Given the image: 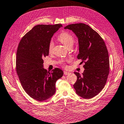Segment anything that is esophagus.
Returning <instances> with one entry per match:
<instances>
[{"instance_id": "1", "label": "esophagus", "mask_w": 124, "mask_h": 124, "mask_svg": "<svg viewBox=\"0 0 124 124\" xmlns=\"http://www.w3.org/2000/svg\"><path fill=\"white\" fill-rule=\"evenodd\" d=\"M70 74V72L67 71H64V75H67Z\"/></svg>"}]
</instances>
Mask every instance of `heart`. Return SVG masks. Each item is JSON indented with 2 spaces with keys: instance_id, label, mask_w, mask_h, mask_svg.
Instances as JSON below:
<instances>
[{
  "instance_id": "b5f03b06",
  "label": "heart",
  "mask_w": 124,
  "mask_h": 124,
  "mask_svg": "<svg viewBox=\"0 0 124 124\" xmlns=\"http://www.w3.org/2000/svg\"><path fill=\"white\" fill-rule=\"evenodd\" d=\"M58 40H59L62 44H63L67 48L72 47L74 42V39L72 35L68 32L64 31L61 33L58 36ZM54 46V43L52 41H50L48 46V50L49 52L52 51Z\"/></svg>"
}]
</instances>
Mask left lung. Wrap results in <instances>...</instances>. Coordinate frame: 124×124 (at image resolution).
Returning a JSON list of instances; mask_svg holds the SVG:
<instances>
[{
    "instance_id": "left-lung-1",
    "label": "left lung",
    "mask_w": 124,
    "mask_h": 124,
    "mask_svg": "<svg viewBox=\"0 0 124 124\" xmlns=\"http://www.w3.org/2000/svg\"><path fill=\"white\" fill-rule=\"evenodd\" d=\"M71 30L78 39L79 54L83 73L74 72L77 81L74 84L76 93L85 99L94 97L101 91L106 83L110 69L108 51L103 39L88 25L74 23L65 27Z\"/></svg>"
}]
</instances>
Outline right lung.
Returning a JSON list of instances; mask_svg holds the SVG:
<instances>
[{"label": "right lung", "mask_w": 124, "mask_h": 124, "mask_svg": "<svg viewBox=\"0 0 124 124\" xmlns=\"http://www.w3.org/2000/svg\"><path fill=\"white\" fill-rule=\"evenodd\" d=\"M61 24L38 25L21 39L16 52V71L22 86L31 97L43 101L54 95L55 84L63 72L56 68L49 72L43 68V60L49 55L48 46Z\"/></svg>", "instance_id": "add662e5"}]
</instances>
